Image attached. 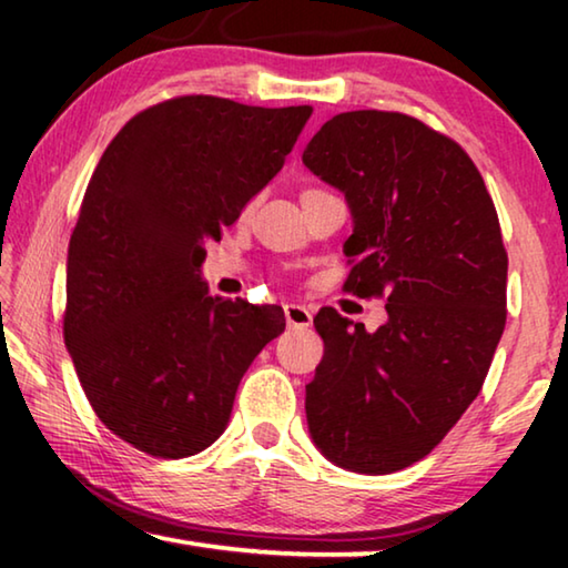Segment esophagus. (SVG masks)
I'll return each instance as SVG.
<instances>
[{
    "label": "esophagus",
    "instance_id": "esophagus-1",
    "mask_svg": "<svg viewBox=\"0 0 568 568\" xmlns=\"http://www.w3.org/2000/svg\"><path fill=\"white\" fill-rule=\"evenodd\" d=\"M285 323H287V328H307V325L313 323V311L305 305L287 303L285 305Z\"/></svg>",
    "mask_w": 568,
    "mask_h": 568
}]
</instances>
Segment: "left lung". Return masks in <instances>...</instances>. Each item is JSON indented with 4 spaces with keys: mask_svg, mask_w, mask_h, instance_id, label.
<instances>
[{
    "mask_svg": "<svg viewBox=\"0 0 568 568\" xmlns=\"http://www.w3.org/2000/svg\"><path fill=\"white\" fill-rule=\"evenodd\" d=\"M303 165L343 192L345 287L386 295L368 333L321 307L307 434L335 466L393 474L430 454L478 396L506 325L508 257L484 178L454 140L400 112L335 114Z\"/></svg>",
    "mask_w": 568,
    "mask_h": 568,
    "instance_id": "8db88e82",
    "label": "left lung"
}]
</instances>
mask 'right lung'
I'll list each match as a JSON object with an SVG mask.
<instances>
[{
  "label": "right lung",
  "instance_id": "obj_1",
  "mask_svg": "<svg viewBox=\"0 0 568 568\" xmlns=\"http://www.w3.org/2000/svg\"><path fill=\"white\" fill-rule=\"evenodd\" d=\"M311 108L190 94L134 114L84 192L67 253L64 343L114 436L160 458L227 428L283 307L207 293V243L233 225L293 150Z\"/></svg>",
  "mask_w": 568,
  "mask_h": 568
}]
</instances>
